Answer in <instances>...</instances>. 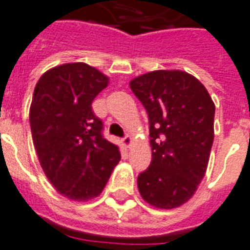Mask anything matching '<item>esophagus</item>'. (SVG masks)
Returning <instances> with one entry per match:
<instances>
[{
    "label": "esophagus",
    "instance_id": "obj_1",
    "mask_svg": "<svg viewBox=\"0 0 250 250\" xmlns=\"http://www.w3.org/2000/svg\"><path fill=\"white\" fill-rule=\"evenodd\" d=\"M122 143H123V146H125V148H128L131 144H132V138H131L130 135H127V136H125V138H123Z\"/></svg>",
    "mask_w": 250,
    "mask_h": 250
}]
</instances>
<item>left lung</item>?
Instances as JSON below:
<instances>
[{"label": "left lung", "instance_id": "left-lung-1", "mask_svg": "<svg viewBox=\"0 0 250 250\" xmlns=\"http://www.w3.org/2000/svg\"><path fill=\"white\" fill-rule=\"evenodd\" d=\"M130 87L148 114L152 148V162L138 176L140 196L160 209L177 208L205 176L214 138V103L199 79L180 70L143 74Z\"/></svg>", "mask_w": 250, "mask_h": 250}]
</instances>
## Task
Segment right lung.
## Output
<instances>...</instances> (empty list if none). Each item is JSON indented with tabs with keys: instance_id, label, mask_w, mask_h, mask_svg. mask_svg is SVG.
<instances>
[{
	"instance_id": "obj_1",
	"label": "right lung",
	"mask_w": 250,
	"mask_h": 250,
	"mask_svg": "<svg viewBox=\"0 0 250 250\" xmlns=\"http://www.w3.org/2000/svg\"><path fill=\"white\" fill-rule=\"evenodd\" d=\"M108 77L83 62L47 70L30 106L33 143L49 182L64 197L87 201L102 193L120 160L119 147L103 138L92 101Z\"/></svg>"
}]
</instances>
